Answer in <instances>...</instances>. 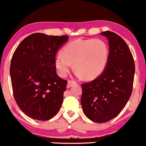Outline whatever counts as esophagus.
<instances>
[{"mask_svg": "<svg viewBox=\"0 0 146 146\" xmlns=\"http://www.w3.org/2000/svg\"><path fill=\"white\" fill-rule=\"evenodd\" d=\"M77 84V82L76 81H74V80H68V84H67V87L68 88H70L71 87H72V86L74 85H76V84Z\"/></svg>", "mask_w": 146, "mask_h": 146, "instance_id": "34e87169", "label": "esophagus"}]
</instances>
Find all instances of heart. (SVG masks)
I'll return each mask as SVG.
<instances>
[{
    "label": "heart",
    "instance_id": "b5f03b06",
    "mask_svg": "<svg viewBox=\"0 0 146 146\" xmlns=\"http://www.w3.org/2000/svg\"><path fill=\"white\" fill-rule=\"evenodd\" d=\"M109 56V48L101 39H77L68 44L57 55L55 65L62 76L67 75L72 64L78 76L93 79L105 69Z\"/></svg>",
    "mask_w": 146,
    "mask_h": 146
}]
</instances>
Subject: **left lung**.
Here are the masks:
<instances>
[{
	"label": "left lung",
	"mask_w": 146,
	"mask_h": 146,
	"mask_svg": "<svg viewBox=\"0 0 146 146\" xmlns=\"http://www.w3.org/2000/svg\"><path fill=\"white\" fill-rule=\"evenodd\" d=\"M101 35L108 40V60L100 76L82 84L80 100L86 116L98 123L113 119L123 110L132 93L135 71L133 57L125 41L113 32Z\"/></svg>",
	"instance_id": "1"
}]
</instances>
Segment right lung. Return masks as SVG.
<instances>
[{"instance_id":"obj_1","label":"right lung","mask_w":146,"mask_h":146,"mask_svg":"<svg viewBox=\"0 0 146 146\" xmlns=\"http://www.w3.org/2000/svg\"><path fill=\"white\" fill-rule=\"evenodd\" d=\"M68 40L66 35L32 34L13 55L10 75L13 97L21 110L32 119H51L62 106L68 82L57 74L55 59Z\"/></svg>"}]
</instances>
